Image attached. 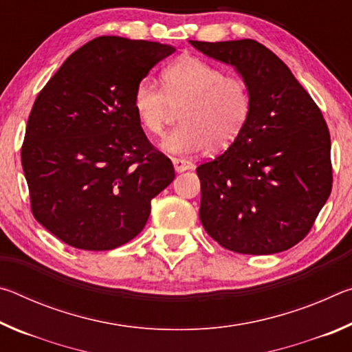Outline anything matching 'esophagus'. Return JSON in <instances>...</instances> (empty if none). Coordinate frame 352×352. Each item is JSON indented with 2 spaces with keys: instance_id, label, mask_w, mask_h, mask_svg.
I'll return each mask as SVG.
<instances>
[{
  "instance_id": "obj_1",
  "label": "esophagus",
  "mask_w": 352,
  "mask_h": 352,
  "mask_svg": "<svg viewBox=\"0 0 352 352\" xmlns=\"http://www.w3.org/2000/svg\"><path fill=\"white\" fill-rule=\"evenodd\" d=\"M172 163H174V168L177 172H184L188 169H192V163L188 162V160L182 158H172Z\"/></svg>"
}]
</instances>
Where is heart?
Here are the masks:
<instances>
[{"label":"heart","mask_w":352,"mask_h":352,"mask_svg":"<svg viewBox=\"0 0 352 352\" xmlns=\"http://www.w3.org/2000/svg\"><path fill=\"white\" fill-rule=\"evenodd\" d=\"M162 88L141 80L133 91V110L146 133L164 132L172 109L180 126L163 140V151L194 155L225 148L237 140L252 109L247 80L199 57H180L162 73Z\"/></svg>","instance_id":"1"}]
</instances>
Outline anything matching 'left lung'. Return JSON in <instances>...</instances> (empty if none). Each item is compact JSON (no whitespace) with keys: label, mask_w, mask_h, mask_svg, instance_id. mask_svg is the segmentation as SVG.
Returning a JSON list of instances; mask_svg holds the SVG:
<instances>
[{"label":"left lung","mask_w":352,"mask_h":352,"mask_svg":"<svg viewBox=\"0 0 352 352\" xmlns=\"http://www.w3.org/2000/svg\"><path fill=\"white\" fill-rule=\"evenodd\" d=\"M189 43L234 67L252 94L237 140L197 168L200 222L234 253L289 250L311 231L332 189L324 118L287 65L256 40Z\"/></svg>","instance_id":"obj_1"}]
</instances>
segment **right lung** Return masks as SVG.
<instances>
[{
	"label": "right lung",
	"mask_w": 352,
	"mask_h": 352,
	"mask_svg": "<svg viewBox=\"0 0 352 352\" xmlns=\"http://www.w3.org/2000/svg\"><path fill=\"white\" fill-rule=\"evenodd\" d=\"M174 51L102 35L74 51L38 93L21 164L34 217L62 242L90 252L124 245L174 180L170 160L133 110L136 85Z\"/></svg>",
	"instance_id": "add662e5"
}]
</instances>
